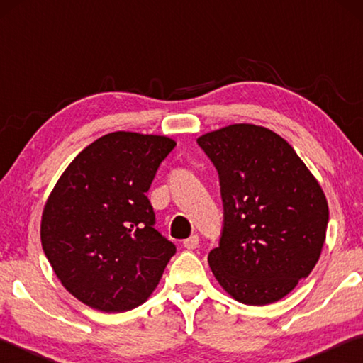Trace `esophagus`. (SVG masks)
<instances>
[{
	"label": "esophagus",
	"instance_id": "obj_1",
	"mask_svg": "<svg viewBox=\"0 0 363 363\" xmlns=\"http://www.w3.org/2000/svg\"><path fill=\"white\" fill-rule=\"evenodd\" d=\"M199 243H200V240H199V235H190L187 240H184V248H187V250H195V248H199Z\"/></svg>",
	"mask_w": 363,
	"mask_h": 363
}]
</instances>
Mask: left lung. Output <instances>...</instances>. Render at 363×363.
<instances>
[{"instance_id":"obj_1","label":"left lung","mask_w":363,"mask_h":363,"mask_svg":"<svg viewBox=\"0 0 363 363\" xmlns=\"http://www.w3.org/2000/svg\"><path fill=\"white\" fill-rule=\"evenodd\" d=\"M196 143L218 169L224 206L219 247L208 255L214 277L238 303H275L320 257L328 225L320 184L264 126L230 125Z\"/></svg>"}]
</instances>
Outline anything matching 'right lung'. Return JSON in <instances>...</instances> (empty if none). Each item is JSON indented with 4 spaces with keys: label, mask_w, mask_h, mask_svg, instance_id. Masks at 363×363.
Listing matches in <instances>:
<instances>
[{
    "label": "right lung",
    "mask_w": 363,
    "mask_h": 363,
    "mask_svg": "<svg viewBox=\"0 0 363 363\" xmlns=\"http://www.w3.org/2000/svg\"><path fill=\"white\" fill-rule=\"evenodd\" d=\"M174 145L155 134H106L73 158L48 196L43 251L86 306L131 311L157 288L176 247L153 227L147 192Z\"/></svg>",
    "instance_id": "right-lung-1"
}]
</instances>
